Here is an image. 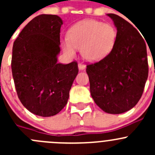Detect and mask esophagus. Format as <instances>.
<instances>
[{
    "label": "esophagus",
    "mask_w": 155,
    "mask_h": 155,
    "mask_svg": "<svg viewBox=\"0 0 155 155\" xmlns=\"http://www.w3.org/2000/svg\"><path fill=\"white\" fill-rule=\"evenodd\" d=\"M78 67H79V69L80 70H84L85 68H86V66H85V64H81V63H79Z\"/></svg>",
    "instance_id": "34e87169"
}]
</instances>
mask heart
<instances>
[{
	"mask_svg": "<svg viewBox=\"0 0 155 155\" xmlns=\"http://www.w3.org/2000/svg\"><path fill=\"white\" fill-rule=\"evenodd\" d=\"M117 31L112 25L95 19L81 21L72 26L68 37L61 41L64 51L69 57L75 56L76 48L87 61L102 60L115 46Z\"/></svg>",
	"mask_w": 155,
	"mask_h": 155,
	"instance_id": "1",
	"label": "heart"
}]
</instances>
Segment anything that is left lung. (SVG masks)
Masks as SVG:
<instances>
[{"label":"left lung","instance_id":"left-lung-1","mask_svg":"<svg viewBox=\"0 0 155 155\" xmlns=\"http://www.w3.org/2000/svg\"><path fill=\"white\" fill-rule=\"evenodd\" d=\"M117 28L115 46L98 62L87 65L90 91L95 104L105 112L121 114L137 105L148 79L145 42L130 23L107 14Z\"/></svg>","mask_w":155,"mask_h":155}]
</instances>
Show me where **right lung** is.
<instances>
[{"instance_id": "right-lung-1", "label": "right lung", "mask_w": 155, "mask_h": 155, "mask_svg": "<svg viewBox=\"0 0 155 155\" xmlns=\"http://www.w3.org/2000/svg\"><path fill=\"white\" fill-rule=\"evenodd\" d=\"M62 25L58 15L42 14L28 23L13 43L11 68L17 94L39 116H53L67 105L79 72L76 61L57 62Z\"/></svg>"}]
</instances>
